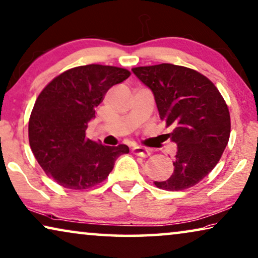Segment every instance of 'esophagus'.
<instances>
[{
    "label": "esophagus",
    "mask_w": 258,
    "mask_h": 258,
    "mask_svg": "<svg viewBox=\"0 0 258 258\" xmlns=\"http://www.w3.org/2000/svg\"><path fill=\"white\" fill-rule=\"evenodd\" d=\"M132 152H133V154L139 155L141 157H147L151 155V153H152L151 149H148L146 147H141V146H134V147L132 148Z\"/></svg>",
    "instance_id": "obj_1"
}]
</instances>
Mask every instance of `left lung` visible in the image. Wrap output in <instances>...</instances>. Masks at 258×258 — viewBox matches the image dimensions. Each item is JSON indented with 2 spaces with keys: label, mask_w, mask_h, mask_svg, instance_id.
I'll use <instances>...</instances> for the list:
<instances>
[{
  "label": "left lung",
  "mask_w": 258,
  "mask_h": 258,
  "mask_svg": "<svg viewBox=\"0 0 258 258\" xmlns=\"http://www.w3.org/2000/svg\"><path fill=\"white\" fill-rule=\"evenodd\" d=\"M153 91L160 118L177 145L174 172L154 182L159 189L180 191L196 185L221 159L230 136V116L212 81L195 69L171 63L132 68Z\"/></svg>",
  "instance_id": "1"
}]
</instances>
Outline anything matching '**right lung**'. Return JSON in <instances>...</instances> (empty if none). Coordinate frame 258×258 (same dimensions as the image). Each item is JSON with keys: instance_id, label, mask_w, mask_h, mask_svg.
<instances>
[{"instance_id": "1", "label": "right lung", "mask_w": 258, "mask_h": 258, "mask_svg": "<svg viewBox=\"0 0 258 258\" xmlns=\"http://www.w3.org/2000/svg\"><path fill=\"white\" fill-rule=\"evenodd\" d=\"M130 71L114 66L86 64L53 79L38 96L29 119V142L34 157L48 177L72 190L102 183L114 162L130 152L126 145L104 146L88 139V124L95 107Z\"/></svg>"}]
</instances>
